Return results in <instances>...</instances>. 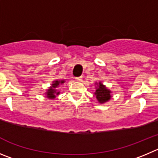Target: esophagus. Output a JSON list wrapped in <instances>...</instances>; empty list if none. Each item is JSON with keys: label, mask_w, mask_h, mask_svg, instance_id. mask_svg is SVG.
Returning <instances> with one entry per match:
<instances>
[{"label": "esophagus", "mask_w": 158, "mask_h": 158, "mask_svg": "<svg viewBox=\"0 0 158 158\" xmlns=\"http://www.w3.org/2000/svg\"><path fill=\"white\" fill-rule=\"evenodd\" d=\"M76 79H77L78 81H79V82H80V81L82 80V76H79V77H77V78H76Z\"/></svg>", "instance_id": "34e87169"}]
</instances>
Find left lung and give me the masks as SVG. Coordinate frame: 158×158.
<instances>
[{"instance_id":"1","label":"left lung","mask_w":158,"mask_h":158,"mask_svg":"<svg viewBox=\"0 0 158 158\" xmlns=\"http://www.w3.org/2000/svg\"><path fill=\"white\" fill-rule=\"evenodd\" d=\"M95 84L97 85V87L94 94L96 95V98L98 99V102L103 104L110 100L111 97H112L110 89H109L105 85L102 84V82H96Z\"/></svg>"}]
</instances>
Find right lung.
Masks as SVG:
<instances>
[{"label": "right lung", "instance_id": "obj_1", "mask_svg": "<svg viewBox=\"0 0 158 158\" xmlns=\"http://www.w3.org/2000/svg\"><path fill=\"white\" fill-rule=\"evenodd\" d=\"M64 80H55L52 82V84L51 85L50 87L47 89L46 92V97L49 99H54L56 98V95H58L60 94V91H58L56 88L59 87L60 85L63 84L64 82Z\"/></svg>", "mask_w": 158, "mask_h": 158}]
</instances>
